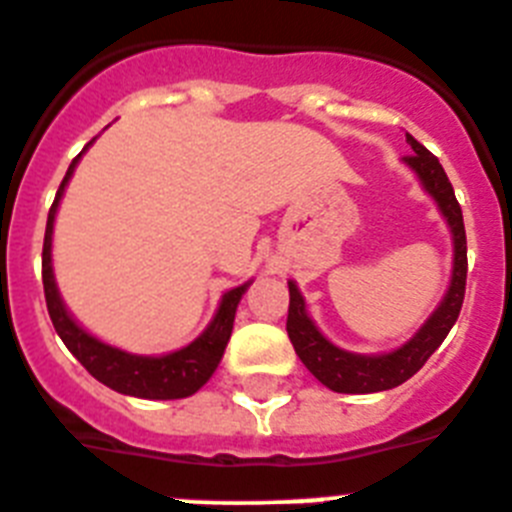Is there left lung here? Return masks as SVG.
I'll return each mask as SVG.
<instances>
[{
    "label": "left lung",
    "mask_w": 512,
    "mask_h": 512,
    "mask_svg": "<svg viewBox=\"0 0 512 512\" xmlns=\"http://www.w3.org/2000/svg\"><path fill=\"white\" fill-rule=\"evenodd\" d=\"M408 143L413 148V156H405L402 161L418 174L420 184L433 200L438 210L446 217L451 235H454V274H451V287L441 305L436 307L431 318L425 320L423 328L410 338L405 346L382 356H361L343 351L333 346L328 338L315 328L305 310L300 289L295 282H289V315H287V333L289 341L295 346L302 364L312 372V377L323 382L328 390L343 392V395H369V392L392 390L397 384L408 382L431 354L449 336L464 302V289H467V233H464V217L456 202L454 187L449 176L438 164L425 146H420L413 135H408Z\"/></svg>",
    "instance_id": "1"
}]
</instances>
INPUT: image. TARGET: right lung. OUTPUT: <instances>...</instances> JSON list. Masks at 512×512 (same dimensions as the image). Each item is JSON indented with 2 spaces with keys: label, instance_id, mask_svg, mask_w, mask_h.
I'll return each mask as SVG.
<instances>
[{
  "label": "right lung",
  "instance_id": "right-lung-1",
  "mask_svg": "<svg viewBox=\"0 0 512 512\" xmlns=\"http://www.w3.org/2000/svg\"><path fill=\"white\" fill-rule=\"evenodd\" d=\"M92 143L94 140H89L87 148L92 146ZM87 148H84V151H87ZM81 153L71 161L69 171L63 176L61 187H58L56 192V200H53L51 212H48V225H45L43 289L45 305H48V315H51L53 320V328H56V333L61 336V341L66 343V348H69L71 354L81 361V366H84L97 382L107 384L110 390L120 392V395L143 397V400H179V397L194 395V392L200 390L202 384L212 377V372H215L220 359H223L225 346H228L230 333H233L235 307H238L243 292H246L251 282L225 292L223 300H220V307H217L215 312V318L207 325L205 333H202L197 341L189 343V346L174 351V354L135 356L89 336L87 330L81 328V325L71 318L66 305L61 302L51 266L53 220H56L58 202H61L63 189L69 184L76 164H79Z\"/></svg>",
  "mask_w": 512,
  "mask_h": 512
}]
</instances>
